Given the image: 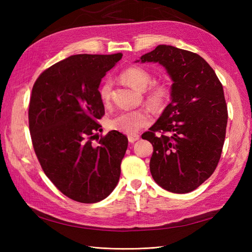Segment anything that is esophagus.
<instances>
[{
    "mask_svg": "<svg viewBox=\"0 0 252 252\" xmlns=\"http://www.w3.org/2000/svg\"><path fill=\"white\" fill-rule=\"evenodd\" d=\"M127 140H129V142H130V143H134V142H136V141L140 140V135H137V134H134V135H129V136H127Z\"/></svg>",
    "mask_w": 252,
    "mask_h": 252,
    "instance_id": "obj_1",
    "label": "esophagus"
}]
</instances>
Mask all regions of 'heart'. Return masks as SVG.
Instances as JSON below:
<instances>
[{
  "instance_id": "obj_1",
  "label": "heart",
  "mask_w": 252,
  "mask_h": 252,
  "mask_svg": "<svg viewBox=\"0 0 252 252\" xmlns=\"http://www.w3.org/2000/svg\"><path fill=\"white\" fill-rule=\"evenodd\" d=\"M121 79L126 82L132 88L136 90H146L153 81L152 74L146 69L138 66H132L126 68L121 72ZM111 94V81L106 79L101 83L99 88V97L104 103H108ZM168 96V90L164 85L154 84L147 90V100L153 107L159 108L161 107ZM152 121V117L149 112L143 109L126 110L119 112L112 117L108 121V127L111 130H116L126 134H134L140 131L142 127L148 126Z\"/></svg>"
}]
</instances>
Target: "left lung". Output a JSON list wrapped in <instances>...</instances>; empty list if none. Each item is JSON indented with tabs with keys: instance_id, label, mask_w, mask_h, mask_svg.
Listing matches in <instances>:
<instances>
[{
	"instance_id": "left-lung-1",
	"label": "left lung",
	"mask_w": 252,
	"mask_h": 252,
	"mask_svg": "<svg viewBox=\"0 0 252 252\" xmlns=\"http://www.w3.org/2000/svg\"><path fill=\"white\" fill-rule=\"evenodd\" d=\"M138 62L160 63L173 82L170 104L142 135L154 147L153 179L165 190L189 192L210 178L221 157L227 125L223 87L210 65L189 51L158 45Z\"/></svg>"
}]
</instances>
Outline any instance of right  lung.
<instances>
[{
	"label": "right lung",
	"mask_w": 252,
	"mask_h": 252,
	"mask_svg": "<svg viewBox=\"0 0 252 252\" xmlns=\"http://www.w3.org/2000/svg\"><path fill=\"white\" fill-rule=\"evenodd\" d=\"M122 58L78 54L40 74L32 88L29 130L42 169L63 195L83 203L105 199L120 178L127 138L118 131L92 141L105 114L99 84Z\"/></svg>",
	"instance_id": "1"
}]
</instances>
